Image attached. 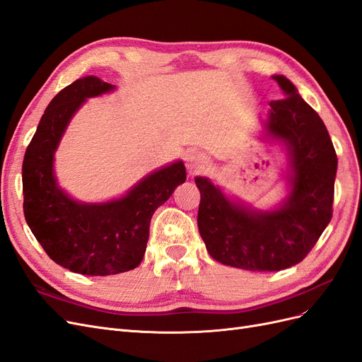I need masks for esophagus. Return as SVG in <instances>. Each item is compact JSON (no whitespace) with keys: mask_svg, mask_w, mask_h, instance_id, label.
Segmentation results:
<instances>
[{"mask_svg":"<svg viewBox=\"0 0 362 362\" xmlns=\"http://www.w3.org/2000/svg\"><path fill=\"white\" fill-rule=\"evenodd\" d=\"M185 164H187V169L190 170V173H196L208 169V166H210V160L199 151H190L187 157H185Z\"/></svg>","mask_w":362,"mask_h":362,"instance_id":"esophagus-1","label":"esophagus"}]
</instances>
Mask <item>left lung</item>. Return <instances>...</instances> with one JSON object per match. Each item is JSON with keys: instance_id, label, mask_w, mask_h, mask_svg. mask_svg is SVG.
I'll return each instance as SVG.
<instances>
[{"instance_id": "obj_1", "label": "left lung", "mask_w": 362, "mask_h": 362, "mask_svg": "<svg viewBox=\"0 0 362 362\" xmlns=\"http://www.w3.org/2000/svg\"><path fill=\"white\" fill-rule=\"evenodd\" d=\"M286 98L270 101L267 133L284 141L290 160V194L273 211H257L225 198L198 177V228L208 254L222 264L278 272L300 262L332 218L337 154L320 116L293 83L273 75Z\"/></svg>"}]
</instances>
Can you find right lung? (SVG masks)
I'll use <instances>...</instances> for the list:
<instances>
[{"instance_id":"obj_1","label":"right lung","mask_w":362,"mask_h":362,"mask_svg":"<svg viewBox=\"0 0 362 362\" xmlns=\"http://www.w3.org/2000/svg\"><path fill=\"white\" fill-rule=\"evenodd\" d=\"M113 89L92 75L64 87L48 104L23 163L24 216L31 233L54 262L90 276L116 275L140 264L152 214L185 181L184 163L177 161L105 204L76 202L59 189L54 151L71 117L87 98Z\"/></svg>"}]
</instances>
